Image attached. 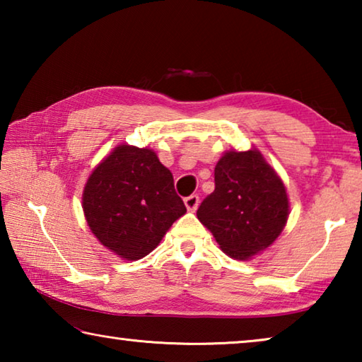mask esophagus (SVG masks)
<instances>
[{
	"mask_svg": "<svg viewBox=\"0 0 362 362\" xmlns=\"http://www.w3.org/2000/svg\"><path fill=\"white\" fill-rule=\"evenodd\" d=\"M185 206H187L188 211L194 212L196 209H198V206H199V196L198 194L188 196V198H185Z\"/></svg>",
	"mask_w": 362,
	"mask_h": 362,
	"instance_id": "34e87169",
	"label": "esophagus"
}]
</instances>
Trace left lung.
I'll list each match as a JSON object with an SVG mask.
<instances>
[{
	"label": "left lung",
	"instance_id": "8db88e82",
	"mask_svg": "<svg viewBox=\"0 0 362 362\" xmlns=\"http://www.w3.org/2000/svg\"><path fill=\"white\" fill-rule=\"evenodd\" d=\"M216 189L201 203L199 222L233 259H252L276 241L289 217L286 187L259 150H230L218 159Z\"/></svg>",
	"mask_w": 362,
	"mask_h": 362
}]
</instances>
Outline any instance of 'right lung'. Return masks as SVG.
<instances>
[{
    "label": "right lung",
    "instance_id": "right-lung-1",
    "mask_svg": "<svg viewBox=\"0 0 362 362\" xmlns=\"http://www.w3.org/2000/svg\"><path fill=\"white\" fill-rule=\"evenodd\" d=\"M83 211L103 246L121 259L139 260L161 243L187 207L155 151L118 145L86 182Z\"/></svg>",
    "mask_w": 362,
    "mask_h": 362
}]
</instances>
